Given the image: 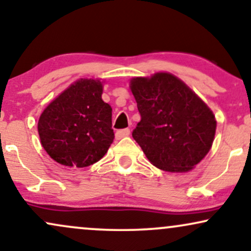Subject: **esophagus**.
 <instances>
[{
  "mask_svg": "<svg viewBox=\"0 0 251 251\" xmlns=\"http://www.w3.org/2000/svg\"><path fill=\"white\" fill-rule=\"evenodd\" d=\"M128 135H129V129L128 128H124V129H119V131H117L116 138L118 139V140H119V139L128 137Z\"/></svg>",
  "mask_w": 251,
  "mask_h": 251,
  "instance_id": "esophagus-1",
  "label": "esophagus"
}]
</instances>
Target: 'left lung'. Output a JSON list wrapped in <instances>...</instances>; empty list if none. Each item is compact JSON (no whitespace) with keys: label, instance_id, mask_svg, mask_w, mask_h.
Returning a JSON list of instances; mask_svg holds the SVG:
<instances>
[{"label":"left lung","instance_id":"obj_1","mask_svg":"<svg viewBox=\"0 0 251 251\" xmlns=\"http://www.w3.org/2000/svg\"><path fill=\"white\" fill-rule=\"evenodd\" d=\"M129 87L141 116L132 137L151 164L172 173L194 168L212 149L216 131L213 111L168 72L135 77Z\"/></svg>","mask_w":251,"mask_h":251}]
</instances>
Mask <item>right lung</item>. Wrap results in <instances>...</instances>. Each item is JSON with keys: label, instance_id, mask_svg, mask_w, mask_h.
Masks as SVG:
<instances>
[{"label": "right lung", "instance_id": "obj_1", "mask_svg": "<svg viewBox=\"0 0 251 251\" xmlns=\"http://www.w3.org/2000/svg\"><path fill=\"white\" fill-rule=\"evenodd\" d=\"M99 79L71 84L45 107L38 120L43 149L60 165L78 168L99 161L111 144L112 107L101 99Z\"/></svg>", "mask_w": 251, "mask_h": 251}]
</instances>
